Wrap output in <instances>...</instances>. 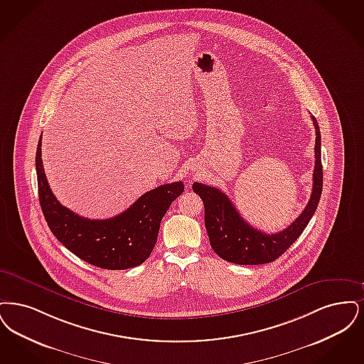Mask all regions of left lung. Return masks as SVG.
<instances>
[{
    "label": "left lung",
    "mask_w": 364,
    "mask_h": 364,
    "mask_svg": "<svg viewBox=\"0 0 364 364\" xmlns=\"http://www.w3.org/2000/svg\"><path fill=\"white\" fill-rule=\"evenodd\" d=\"M316 166L313 174V191L301 216L277 234H265L253 228L239 215L237 208L222 190L194 182L193 191L197 193L205 208V228L215 253L220 258L237 265H261L277 259L301 237V232L316 213L322 194V163H321V132L316 118Z\"/></svg>",
    "instance_id": "8db88e82"
}]
</instances>
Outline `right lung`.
<instances>
[{"mask_svg": "<svg viewBox=\"0 0 364 364\" xmlns=\"http://www.w3.org/2000/svg\"><path fill=\"white\" fill-rule=\"evenodd\" d=\"M35 166L39 203L54 237L82 261L110 270L134 268L151 255L163 216L185 189L181 181L161 185L142 194L118 216L91 220L60 204L53 194L42 163V136Z\"/></svg>", "mask_w": 364, "mask_h": 364, "instance_id": "right-lung-1", "label": "right lung"}]
</instances>
